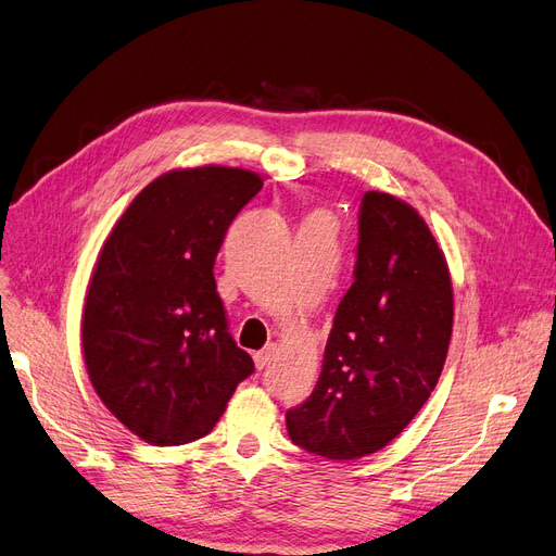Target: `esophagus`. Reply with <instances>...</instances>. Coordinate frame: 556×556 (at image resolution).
Instances as JSON below:
<instances>
[{
    "label": "esophagus",
    "mask_w": 556,
    "mask_h": 556,
    "mask_svg": "<svg viewBox=\"0 0 556 556\" xmlns=\"http://www.w3.org/2000/svg\"><path fill=\"white\" fill-rule=\"evenodd\" d=\"M275 351H277L275 344L265 346L263 351H256V353H254V365H256V369H265L267 365H270V361L275 357Z\"/></svg>",
    "instance_id": "obj_1"
}]
</instances>
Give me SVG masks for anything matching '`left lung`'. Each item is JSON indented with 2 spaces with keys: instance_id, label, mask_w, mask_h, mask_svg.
<instances>
[{
  "instance_id": "obj_1",
  "label": "left lung",
  "mask_w": 556,
  "mask_h": 556,
  "mask_svg": "<svg viewBox=\"0 0 556 556\" xmlns=\"http://www.w3.org/2000/svg\"><path fill=\"white\" fill-rule=\"evenodd\" d=\"M355 281L342 298L318 383L286 414L295 445L326 459L381 451L432 395L453 332V281L420 214L367 191Z\"/></svg>"
}]
</instances>
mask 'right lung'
Here are the masks:
<instances>
[{"label":"right lung","mask_w":556,"mask_h":556,"mask_svg":"<svg viewBox=\"0 0 556 556\" xmlns=\"http://www.w3.org/2000/svg\"><path fill=\"white\" fill-rule=\"evenodd\" d=\"M261 187L244 168L168 170L101 247L83 309L85 367L105 408L146 443L205 437L254 371L228 334L212 267Z\"/></svg>","instance_id":"obj_1"}]
</instances>
